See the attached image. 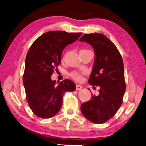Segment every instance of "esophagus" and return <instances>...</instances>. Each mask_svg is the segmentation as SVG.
<instances>
[{
    "mask_svg": "<svg viewBox=\"0 0 146 146\" xmlns=\"http://www.w3.org/2000/svg\"><path fill=\"white\" fill-rule=\"evenodd\" d=\"M82 88H83L82 86H81L80 85H76V90L77 91H80L82 89Z\"/></svg>",
    "mask_w": 146,
    "mask_h": 146,
    "instance_id": "1",
    "label": "esophagus"
}]
</instances>
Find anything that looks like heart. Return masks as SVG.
Listing matches in <instances>:
<instances>
[{
  "label": "heart",
  "mask_w": 146,
  "mask_h": 146,
  "mask_svg": "<svg viewBox=\"0 0 146 146\" xmlns=\"http://www.w3.org/2000/svg\"><path fill=\"white\" fill-rule=\"evenodd\" d=\"M70 75L72 78H73L74 80H76L77 81H80L82 79V76L81 74L77 72V71H74V72L70 73Z\"/></svg>",
  "instance_id": "obj_1"
}]
</instances>
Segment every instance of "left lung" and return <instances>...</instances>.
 Segmentation results:
<instances>
[{
    "label": "left lung",
    "mask_w": 146,
    "mask_h": 146,
    "mask_svg": "<svg viewBox=\"0 0 146 146\" xmlns=\"http://www.w3.org/2000/svg\"><path fill=\"white\" fill-rule=\"evenodd\" d=\"M80 42L92 47L95 60L88 83L100 87L99 94L81 105V112L88 120L104 123L113 117L122 104L125 91L122 56L115 45L101 33L83 35Z\"/></svg>",
    "instance_id": "left-lung-1"
}]
</instances>
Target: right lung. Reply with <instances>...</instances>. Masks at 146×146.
Segmentation results:
<instances>
[{"mask_svg":"<svg viewBox=\"0 0 146 146\" xmlns=\"http://www.w3.org/2000/svg\"><path fill=\"white\" fill-rule=\"evenodd\" d=\"M82 33L50 31L38 38L31 46L25 58L23 83L27 102L35 115L50 118L63 105L65 92L76 90L69 79L56 85L51 76L61 63L62 51L76 41Z\"/></svg>","mask_w":146,"mask_h":146,"instance_id":"right-lung-1","label":"right lung"}]
</instances>
